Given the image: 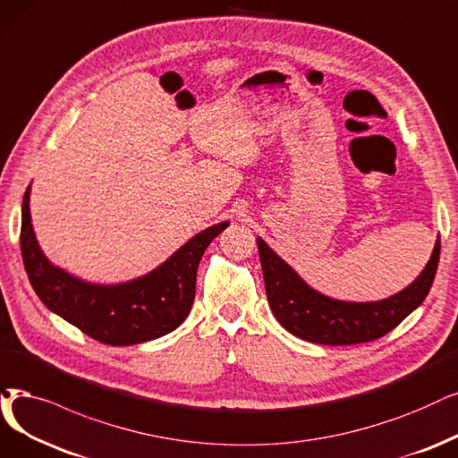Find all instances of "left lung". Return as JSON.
<instances>
[{
  "label": "left lung",
  "instance_id": "8db88e82",
  "mask_svg": "<svg viewBox=\"0 0 458 458\" xmlns=\"http://www.w3.org/2000/svg\"><path fill=\"white\" fill-rule=\"evenodd\" d=\"M258 248L272 314L291 335L325 345L362 344L393 331L425 301L440 261L437 239L427 267L406 289L381 301L350 302L310 287L259 236Z\"/></svg>",
  "mask_w": 458,
  "mask_h": 458
}]
</instances>
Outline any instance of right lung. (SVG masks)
Listing matches in <instances>:
<instances>
[{
  "label": "right lung",
  "mask_w": 458,
  "mask_h": 458,
  "mask_svg": "<svg viewBox=\"0 0 458 458\" xmlns=\"http://www.w3.org/2000/svg\"><path fill=\"white\" fill-rule=\"evenodd\" d=\"M30 188L22 200L21 250L30 284L50 312L108 345L156 340L184 323L195 299L200 258L229 222L197 233L144 276L111 285L91 284L50 263L43 253L31 225Z\"/></svg>",
  "instance_id": "obj_1"
}]
</instances>
